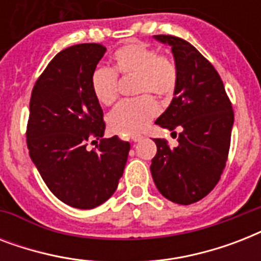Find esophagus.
<instances>
[{
	"mask_svg": "<svg viewBox=\"0 0 261 261\" xmlns=\"http://www.w3.org/2000/svg\"><path fill=\"white\" fill-rule=\"evenodd\" d=\"M130 139L133 141V142H139V141H142L143 137H142V135H133Z\"/></svg>",
	"mask_w": 261,
	"mask_h": 261,
	"instance_id": "obj_1",
	"label": "esophagus"
}]
</instances>
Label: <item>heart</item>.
<instances>
[{
    "label": "heart",
    "mask_w": 261,
    "mask_h": 261,
    "mask_svg": "<svg viewBox=\"0 0 261 261\" xmlns=\"http://www.w3.org/2000/svg\"><path fill=\"white\" fill-rule=\"evenodd\" d=\"M114 67H96L90 89L101 106H111L118 96V74H135V93L171 97L177 88L178 69L174 61L142 42H131L112 54ZM159 114V104L149 94L122 100L108 114V126L118 134H137Z\"/></svg>",
    "instance_id": "heart-1"
}]
</instances>
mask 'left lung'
Masks as SVG:
<instances>
[{
  "label": "left lung",
  "instance_id": "obj_1",
  "mask_svg": "<svg viewBox=\"0 0 261 261\" xmlns=\"http://www.w3.org/2000/svg\"><path fill=\"white\" fill-rule=\"evenodd\" d=\"M172 47L178 83L171 104L155 120L173 131L176 147L154 139L157 154L150 171L163 196L178 204H191L210 194L226 165L234 114L214 66L184 39L154 35Z\"/></svg>",
  "mask_w": 261,
  "mask_h": 261
}]
</instances>
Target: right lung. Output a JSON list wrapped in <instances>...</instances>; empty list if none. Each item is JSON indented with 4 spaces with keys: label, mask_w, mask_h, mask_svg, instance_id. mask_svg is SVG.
<instances>
[{
    "label": "right lung",
    "mask_w": 261,
    "mask_h": 261,
    "mask_svg": "<svg viewBox=\"0 0 261 261\" xmlns=\"http://www.w3.org/2000/svg\"><path fill=\"white\" fill-rule=\"evenodd\" d=\"M106 51L97 43L67 47L48 63L31 94V160L59 200L83 210L112 196L130 151V143L118 137L102 138V110L90 89V75ZM90 138L100 139L96 151L86 149Z\"/></svg>",
    "instance_id": "right-lung-1"
}]
</instances>
